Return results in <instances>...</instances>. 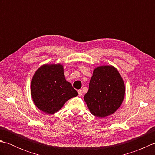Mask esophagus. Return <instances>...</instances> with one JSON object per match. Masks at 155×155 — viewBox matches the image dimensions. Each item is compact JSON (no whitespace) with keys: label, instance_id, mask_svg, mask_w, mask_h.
Returning a JSON list of instances; mask_svg holds the SVG:
<instances>
[{"label":"esophagus","instance_id":"34e87169","mask_svg":"<svg viewBox=\"0 0 155 155\" xmlns=\"http://www.w3.org/2000/svg\"><path fill=\"white\" fill-rule=\"evenodd\" d=\"M78 96L79 97H81L82 95H83V91H82V90H78Z\"/></svg>","mask_w":155,"mask_h":155}]
</instances>
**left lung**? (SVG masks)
Here are the masks:
<instances>
[{"label":"left lung","instance_id":"8db88e82","mask_svg":"<svg viewBox=\"0 0 155 155\" xmlns=\"http://www.w3.org/2000/svg\"><path fill=\"white\" fill-rule=\"evenodd\" d=\"M124 81L113 66H101L93 71L84 99L94 116L104 118L113 114L123 103Z\"/></svg>","mask_w":155,"mask_h":155}]
</instances>
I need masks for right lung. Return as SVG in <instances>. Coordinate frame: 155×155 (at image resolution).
Returning <instances> with one entry per match:
<instances>
[{
  "label": "right lung",
  "mask_w": 155,
  "mask_h": 155,
  "mask_svg": "<svg viewBox=\"0 0 155 155\" xmlns=\"http://www.w3.org/2000/svg\"><path fill=\"white\" fill-rule=\"evenodd\" d=\"M32 100L38 109L47 114L57 113L77 91L65 79L63 66L44 64L37 69L31 84Z\"/></svg>",
  "instance_id": "right-lung-1"
}]
</instances>
